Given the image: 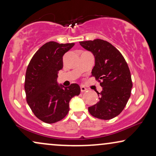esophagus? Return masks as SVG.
Instances as JSON below:
<instances>
[{
	"instance_id": "1",
	"label": "esophagus",
	"mask_w": 156,
	"mask_h": 156,
	"mask_svg": "<svg viewBox=\"0 0 156 156\" xmlns=\"http://www.w3.org/2000/svg\"><path fill=\"white\" fill-rule=\"evenodd\" d=\"M86 90H87V88H85L83 86H80V91H81V92H85V91H86Z\"/></svg>"
}]
</instances>
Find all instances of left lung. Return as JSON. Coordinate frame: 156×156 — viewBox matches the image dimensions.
<instances>
[{
	"instance_id": "1",
	"label": "left lung",
	"mask_w": 156,
	"mask_h": 156,
	"mask_svg": "<svg viewBox=\"0 0 156 156\" xmlns=\"http://www.w3.org/2000/svg\"><path fill=\"white\" fill-rule=\"evenodd\" d=\"M79 42L95 57L91 76L103 88L101 93L96 91L99 101L88 107V112L96 118L111 119L121 113L130 97L133 82L129 67L119 51L106 41Z\"/></svg>"
}]
</instances>
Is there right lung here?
Here are the masks:
<instances>
[{
	"mask_svg": "<svg viewBox=\"0 0 156 156\" xmlns=\"http://www.w3.org/2000/svg\"><path fill=\"white\" fill-rule=\"evenodd\" d=\"M74 43L49 42L32 57L26 72L24 89L27 101L39 119L48 124L60 121L68 114L69 102L80 94L77 83L59 86L58 73L63 67L62 57Z\"/></svg>",
	"mask_w": 156,
	"mask_h": 156,
	"instance_id": "obj_1",
	"label": "right lung"
}]
</instances>
